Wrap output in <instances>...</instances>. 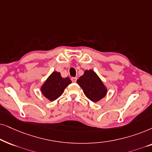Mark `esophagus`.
Returning <instances> with one entry per match:
<instances>
[{
	"label": "esophagus",
	"mask_w": 152,
	"mask_h": 152,
	"mask_svg": "<svg viewBox=\"0 0 152 152\" xmlns=\"http://www.w3.org/2000/svg\"><path fill=\"white\" fill-rule=\"evenodd\" d=\"M76 80H77V78H76V77H73V78H72V81L73 83H76Z\"/></svg>",
	"instance_id": "34e87169"
}]
</instances>
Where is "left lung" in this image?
<instances>
[{
  "label": "left lung",
  "instance_id": "8db88e82",
  "mask_svg": "<svg viewBox=\"0 0 152 152\" xmlns=\"http://www.w3.org/2000/svg\"><path fill=\"white\" fill-rule=\"evenodd\" d=\"M86 96L93 102H98L107 94L108 89L99 76L92 69L86 70L77 80Z\"/></svg>",
  "mask_w": 152,
  "mask_h": 152
}]
</instances>
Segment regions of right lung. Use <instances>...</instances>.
<instances>
[{
  "label": "right lung",
  "mask_w": 152,
  "mask_h": 152,
  "mask_svg": "<svg viewBox=\"0 0 152 152\" xmlns=\"http://www.w3.org/2000/svg\"><path fill=\"white\" fill-rule=\"evenodd\" d=\"M71 83L72 80L69 78H62L60 72H53L42 84L40 90L44 96L53 102L59 98L64 89Z\"/></svg>",
  "instance_id": "right-lung-1"
}]
</instances>
